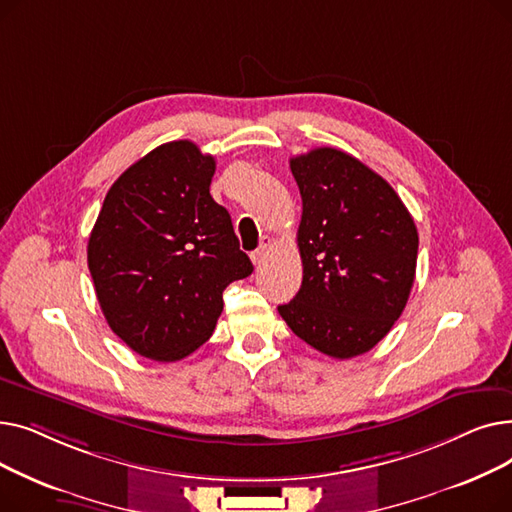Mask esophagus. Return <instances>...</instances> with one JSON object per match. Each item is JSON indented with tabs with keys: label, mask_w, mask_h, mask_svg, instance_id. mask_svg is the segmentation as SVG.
I'll return each mask as SVG.
<instances>
[{
	"label": "esophagus",
	"mask_w": 512,
	"mask_h": 512,
	"mask_svg": "<svg viewBox=\"0 0 512 512\" xmlns=\"http://www.w3.org/2000/svg\"><path fill=\"white\" fill-rule=\"evenodd\" d=\"M270 249H272V238H270V236H263V240H261L259 249L251 253V259H253V263H255V265H261V263L265 261L267 253H270Z\"/></svg>",
	"instance_id": "obj_1"
}]
</instances>
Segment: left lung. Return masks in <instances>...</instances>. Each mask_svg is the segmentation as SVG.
Listing matches in <instances>:
<instances>
[{
  "mask_svg": "<svg viewBox=\"0 0 512 512\" xmlns=\"http://www.w3.org/2000/svg\"><path fill=\"white\" fill-rule=\"evenodd\" d=\"M303 215V284L278 311L288 328L334 359L363 355L405 309L419 236L394 188L334 147L290 159Z\"/></svg>",
  "mask_w": 512,
  "mask_h": 512,
  "instance_id": "left-lung-1",
  "label": "left lung"
}]
</instances>
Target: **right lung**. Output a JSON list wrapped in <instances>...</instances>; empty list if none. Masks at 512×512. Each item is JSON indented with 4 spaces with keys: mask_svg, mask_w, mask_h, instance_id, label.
<instances>
[{
    "mask_svg": "<svg viewBox=\"0 0 512 512\" xmlns=\"http://www.w3.org/2000/svg\"><path fill=\"white\" fill-rule=\"evenodd\" d=\"M215 159L191 141L159 145L105 195L87 261L99 307L134 353L178 361L213 334L222 292L251 276L230 213L209 195Z\"/></svg>",
    "mask_w": 512,
    "mask_h": 512,
    "instance_id": "add662e5",
    "label": "right lung"
}]
</instances>
